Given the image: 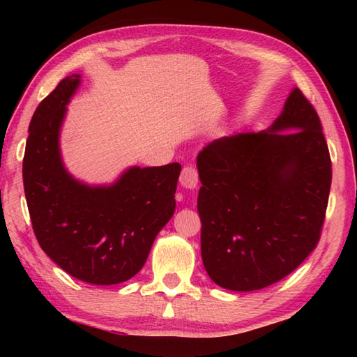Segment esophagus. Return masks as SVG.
I'll use <instances>...</instances> for the list:
<instances>
[{
	"instance_id": "obj_1",
	"label": "esophagus",
	"mask_w": 357,
	"mask_h": 357,
	"mask_svg": "<svg viewBox=\"0 0 357 357\" xmlns=\"http://www.w3.org/2000/svg\"><path fill=\"white\" fill-rule=\"evenodd\" d=\"M198 181H199L198 170H196L192 165L184 167L183 172H181V176H179L181 185L193 190V188H196V185H198Z\"/></svg>"
}]
</instances>
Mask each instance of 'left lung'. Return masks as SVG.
<instances>
[{
    "label": "left lung",
    "mask_w": 357,
    "mask_h": 357,
    "mask_svg": "<svg viewBox=\"0 0 357 357\" xmlns=\"http://www.w3.org/2000/svg\"><path fill=\"white\" fill-rule=\"evenodd\" d=\"M201 253L210 279L253 291L290 275L321 238L331 159L299 89L267 130L215 139L198 155Z\"/></svg>",
    "instance_id": "1"
}]
</instances>
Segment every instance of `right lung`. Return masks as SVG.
<instances>
[{
    "instance_id": "1",
    "label": "right lung",
    "mask_w": 357,
    "mask_h": 357,
    "mask_svg": "<svg viewBox=\"0 0 357 357\" xmlns=\"http://www.w3.org/2000/svg\"><path fill=\"white\" fill-rule=\"evenodd\" d=\"M81 75L64 78L29 126L22 181L38 244L66 273L95 285L133 278L174 213L181 164L132 167L112 185L82 184L66 170L59 130Z\"/></svg>"
}]
</instances>
